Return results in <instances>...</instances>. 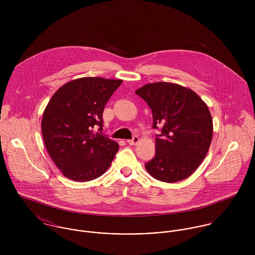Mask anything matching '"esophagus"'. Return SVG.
<instances>
[{
	"instance_id": "esophagus-1",
	"label": "esophagus",
	"mask_w": 255,
	"mask_h": 255,
	"mask_svg": "<svg viewBox=\"0 0 255 255\" xmlns=\"http://www.w3.org/2000/svg\"><path fill=\"white\" fill-rule=\"evenodd\" d=\"M138 141H139V137H138L137 135H134V136L132 137V139L128 140V144H130V145H135V144L138 143Z\"/></svg>"
}]
</instances>
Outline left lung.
Here are the masks:
<instances>
[{"label":"left lung","instance_id":"1","mask_svg":"<svg viewBox=\"0 0 255 255\" xmlns=\"http://www.w3.org/2000/svg\"><path fill=\"white\" fill-rule=\"evenodd\" d=\"M135 93L152 111L153 128H161L147 172L161 182L188 178L211 144L213 122L207 105L191 89L170 82L148 83Z\"/></svg>","mask_w":255,"mask_h":255}]
</instances>
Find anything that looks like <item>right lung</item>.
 <instances>
[{"instance_id":"1","label":"right lung","mask_w":255,"mask_h":255,"mask_svg":"<svg viewBox=\"0 0 255 255\" xmlns=\"http://www.w3.org/2000/svg\"><path fill=\"white\" fill-rule=\"evenodd\" d=\"M122 82L82 77L60 87L50 99L42 118V135L50 157L66 178L88 182L108 170L119 144L93 128L103 130V111Z\"/></svg>"}]
</instances>
